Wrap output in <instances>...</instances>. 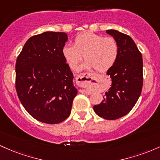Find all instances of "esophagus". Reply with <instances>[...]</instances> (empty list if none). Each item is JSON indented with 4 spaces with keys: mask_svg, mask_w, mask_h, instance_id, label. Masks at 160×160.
Returning a JSON list of instances; mask_svg holds the SVG:
<instances>
[{
    "mask_svg": "<svg viewBox=\"0 0 160 160\" xmlns=\"http://www.w3.org/2000/svg\"><path fill=\"white\" fill-rule=\"evenodd\" d=\"M95 76L96 75L93 73H82L76 77V82L78 86L85 88L90 85L91 80L94 79ZM83 92L89 93V91H88L87 90H83Z\"/></svg>",
    "mask_w": 160,
    "mask_h": 160,
    "instance_id": "esophagus-1",
    "label": "esophagus"
}]
</instances>
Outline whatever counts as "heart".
<instances>
[{"mask_svg": "<svg viewBox=\"0 0 160 160\" xmlns=\"http://www.w3.org/2000/svg\"><path fill=\"white\" fill-rule=\"evenodd\" d=\"M119 47L112 37L84 32L75 37L73 46L66 44L62 48V54L67 65L75 70L82 57L86 62L81 69L94 68L98 72H105L116 62Z\"/></svg>", "mask_w": 160, "mask_h": 160, "instance_id": "b5f03b06", "label": "heart"}]
</instances>
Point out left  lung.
<instances>
[{
  "instance_id": "8db88e82",
  "label": "left lung",
  "mask_w": 160,
  "mask_h": 160,
  "mask_svg": "<svg viewBox=\"0 0 160 160\" xmlns=\"http://www.w3.org/2000/svg\"><path fill=\"white\" fill-rule=\"evenodd\" d=\"M106 32L116 41L119 53L114 65L107 72L112 79L111 87L105 93L103 101L93 108L100 117L114 120L128 114L141 94L143 60L130 36L114 29Z\"/></svg>"
}]
</instances>
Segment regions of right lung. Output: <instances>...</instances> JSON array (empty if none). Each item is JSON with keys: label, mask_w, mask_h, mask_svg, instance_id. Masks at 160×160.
I'll use <instances>...</instances> for the list:
<instances>
[{"label": "right lung", "mask_w": 160, "mask_h": 160, "mask_svg": "<svg viewBox=\"0 0 160 160\" xmlns=\"http://www.w3.org/2000/svg\"><path fill=\"white\" fill-rule=\"evenodd\" d=\"M67 40L65 32H43L30 38L17 57V95L27 112L41 122L67 119L78 92L62 54Z\"/></svg>", "instance_id": "add662e5"}]
</instances>
